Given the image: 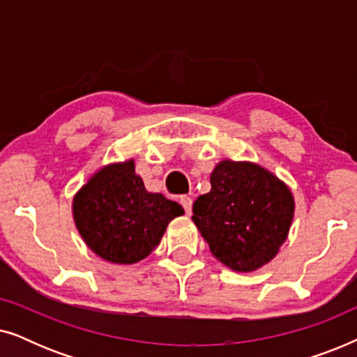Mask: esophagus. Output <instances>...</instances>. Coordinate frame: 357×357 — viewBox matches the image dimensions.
Instances as JSON below:
<instances>
[{
	"label": "esophagus",
	"instance_id": "34e87169",
	"mask_svg": "<svg viewBox=\"0 0 357 357\" xmlns=\"http://www.w3.org/2000/svg\"><path fill=\"white\" fill-rule=\"evenodd\" d=\"M180 204H182L185 213L187 214H192V204H193V199L190 197H180Z\"/></svg>",
	"mask_w": 357,
	"mask_h": 357
}]
</instances>
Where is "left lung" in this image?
<instances>
[{
  "mask_svg": "<svg viewBox=\"0 0 357 357\" xmlns=\"http://www.w3.org/2000/svg\"><path fill=\"white\" fill-rule=\"evenodd\" d=\"M294 197L284 182L253 162L221 160L211 190L193 203V222L209 250L234 271L271 261L289 234Z\"/></svg>",
  "mask_w": 357,
  "mask_h": 357,
  "instance_id": "8db88e82",
  "label": "left lung"
}]
</instances>
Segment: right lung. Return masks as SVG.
Segmentation results:
<instances>
[{
    "label": "right lung",
    "instance_id": "obj_1",
    "mask_svg": "<svg viewBox=\"0 0 357 357\" xmlns=\"http://www.w3.org/2000/svg\"><path fill=\"white\" fill-rule=\"evenodd\" d=\"M185 211L160 193H149L135 160L109 164L92 175L73 199V218L96 255L133 265L159 245L174 218Z\"/></svg>",
    "mask_w": 357,
    "mask_h": 357
}]
</instances>
